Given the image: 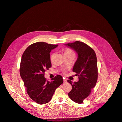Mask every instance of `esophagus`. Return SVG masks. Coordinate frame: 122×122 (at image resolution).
I'll use <instances>...</instances> for the list:
<instances>
[{"label":"esophagus","mask_w":122,"mask_h":122,"mask_svg":"<svg viewBox=\"0 0 122 122\" xmlns=\"http://www.w3.org/2000/svg\"><path fill=\"white\" fill-rule=\"evenodd\" d=\"M64 83H66V82H67V80H66V79H65V78H64Z\"/></svg>","instance_id":"esophagus-1"}]
</instances>
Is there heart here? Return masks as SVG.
<instances>
[{"label":"heart","instance_id":"b5f03b06","mask_svg":"<svg viewBox=\"0 0 122 122\" xmlns=\"http://www.w3.org/2000/svg\"><path fill=\"white\" fill-rule=\"evenodd\" d=\"M69 52H72V53H73V52L71 51V50H70V49H67V50L65 51V53H69ZM51 58H52V57H51Z\"/></svg>","mask_w":122,"mask_h":122}]
</instances>
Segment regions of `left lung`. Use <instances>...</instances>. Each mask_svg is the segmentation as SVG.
Masks as SVG:
<instances>
[{"instance_id":"obj_1","label":"left lung","mask_w":122,"mask_h":122,"mask_svg":"<svg viewBox=\"0 0 122 122\" xmlns=\"http://www.w3.org/2000/svg\"><path fill=\"white\" fill-rule=\"evenodd\" d=\"M65 45L73 49L78 56L72 70L76 73L78 81L73 83L68 80L72 86L68 96L75 103L81 104L89 95L97 83L98 72L96 54L92 49L83 42L76 41Z\"/></svg>"}]
</instances>
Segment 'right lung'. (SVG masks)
<instances>
[{
  "label": "right lung",
  "instance_id": "right-lung-1",
  "mask_svg": "<svg viewBox=\"0 0 122 122\" xmlns=\"http://www.w3.org/2000/svg\"><path fill=\"white\" fill-rule=\"evenodd\" d=\"M57 46L44 42H36L29 46L22 56L20 76L29 96L39 104L50 102L56 89L64 82L60 75L51 81L45 77L46 70L51 67L50 52Z\"/></svg>",
  "mask_w": 122,
  "mask_h": 122
}]
</instances>
